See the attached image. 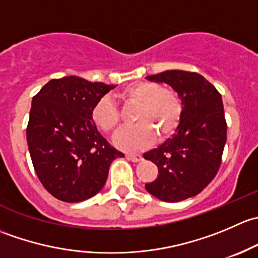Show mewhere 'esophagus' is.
<instances>
[{
    "mask_svg": "<svg viewBox=\"0 0 258 258\" xmlns=\"http://www.w3.org/2000/svg\"><path fill=\"white\" fill-rule=\"evenodd\" d=\"M126 157L128 158L130 161H132V162H140V161L142 160L141 155H126Z\"/></svg>",
    "mask_w": 258,
    "mask_h": 258,
    "instance_id": "obj_1",
    "label": "esophagus"
}]
</instances>
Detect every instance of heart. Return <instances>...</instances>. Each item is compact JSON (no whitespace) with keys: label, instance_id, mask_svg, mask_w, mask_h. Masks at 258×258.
<instances>
[{"label":"heart","instance_id":"b5f03b06","mask_svg":"<svg viewBox=\"0 0 258 258\" xmlns=\"http://www.w3.org/2000/svg\"><path fill=\"white\" fill-rule=\"evenodd\" d=\"M119 97L126 105L136 106L132 121L137 123L117 136L116 145L122 150H141L152 142L153 137L158 142L166 141L178 128L183 105L176 91L156 82H136L124 87ZM91 119L107 135L117 134L121 126V113L108 97L95 103Z\"/></svg>","mask_w":258,"mask_h":258}]
</instances>
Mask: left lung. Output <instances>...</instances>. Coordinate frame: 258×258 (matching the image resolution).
<instances>
[{
  "instance_id": "left-lung-1",
  "label": "left lung",
  "mask_w": 258,
  "mask_h": 258,
  "mask_svg": "<svg viewBox=\"0 0 258 258\" xmlns=\"http://www.w3.org/2000/svg\"><path fill=\"white\" fill-rule=\"evenodd\" d=\"M170 85L182 100L183 112L176 134L144 157L158 167V176L145 187L165 202L199 195L217 175L227 140L221 93L196 72L171 70L147 76Z\"/></svg>"
}]
</instances>
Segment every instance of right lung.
Returning <instances> with one entry per match:
<instances>
[{
  "label": "right lung",
  "mask_w": 258,
  "mask_h": 258,
  "mask_svg": "<svg viewBox=\"0 0 258 258\" xmlns=\"http://www.w3.org/2000/svg\"><path fill=\"white\" fill-rule=\"evenodd\" d=\"M116 87L77 76L53 79L32 98L27 144L36 175L63 202H81L101 191L112 161L123 157L91 119L100 98Z\"/></svg>",
  "instance_id": "1"
}]
</instances>
